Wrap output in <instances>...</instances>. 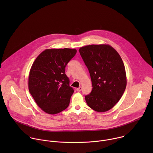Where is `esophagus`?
<instances>
[{
    "label": "esophagus",
    "instance_id": "1",
    "mask_svg": "<svg viewBox=\"0 0 153 153\" xmlns=\"http://www.w3.org/2000/svg\"><path fill=\"white\" fill-rule=\"evenodd\" d=\"M76 90H77V91H79V92L81 91H82V87H81V86L79 87V88H77L76 89Z\"/></svg>",
    "mask_w": 153,
    "mask_h": 153
}]
</instances>
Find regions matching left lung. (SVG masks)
I'll return each mask as SVG.
<instances>
[{
	"label": "left lung",
	"instance_id": "left-lung-1",
	"mask_svg": "<svg viewBox=\"0 0 153 153\" xmlns=\"http://www.w3.org/2000/svg\"><path fill=\"white\" fill-rule=\"evenodd\" d=\"M79 51L93 85L91 93L85 96L87 105L99 113L111 110L122 97L127 83L120 56L108 44L86 45Z\"/></svg>",
	"mask_w": 153,
	"mask_h": 153
}]
</instances>
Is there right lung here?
<instances>
[{"mask_svg": "<svg viewBox=\"0 0 153 153\" xmlns=\"http://www.w3.org/2000/svg\"><path fill=\"white\" fill-rule=\"evenodd\" d=\"M77 50L51 48L42 51L34 61L28 76V89L37 105L49 114L67 108L74 93L65 68Z\"/></svg>", "mask_w": 153, "mask_h": 153, "instance_id": "obj_1", "label": "right lung"}]
</instances>
